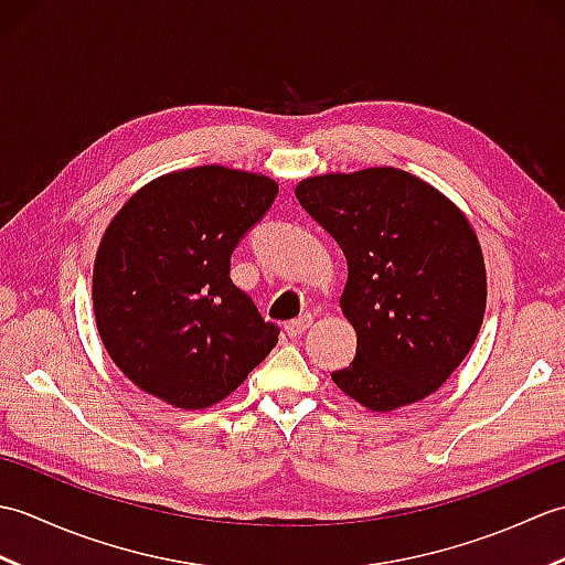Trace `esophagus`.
<instances>
[{
	"instance_id": "1",
	"label": "esophagus",
	"mask_w": 565,
	"mask_h": 565,
	"mask_svg": "<svg viewBox=\"0 0 565 565\" xmlns=\"http://www.w3.org/2000/svg\"><path fill=\"white\" fill-rule=\"evenodd\" d=\"M310 326H313V316H301V318H296V320H289V322H286V332H289L291 334V338H298V334H303Z\"/></svg>"
}]
</instances>
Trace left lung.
<instances>
[{
  "mask_svg": "<svg viewBox=\"0 0 565 565\" xmlns=\"http://www.w3.org/2000/svg\"><path fill=\"white\" fill-rule=\"evenodd\" d=\"M296 196L338 239L350 271L340 306L356 330V356L332 381L374 413L427 398L483 326L486 262L471 223L395 167L308 177Z\"/></svg>",
  "mask_w": 565,
  "mask_h": 565,
  "instance_id": "1",
  "label": "left lung"
}]
</instances>
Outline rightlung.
<instances>
[{
  "label": "right lung",
  "mask_w": 565,
  "mask_h": 565,
  "mask_svg": "<svg viewBox=\"0 0 565 565\" xmlns=\"http://www.w3.org/2000/svg\"><path fill=\"white\" fill-rule=\"evenodd\" d=\"M276 194L269 177L203 164L152 179L114 215L94 259V318L140 391L203 411L279 342V328L231 281L235 245Z\"/></svg>",
  "instance_id": "add662e5"
}]
</instances>
